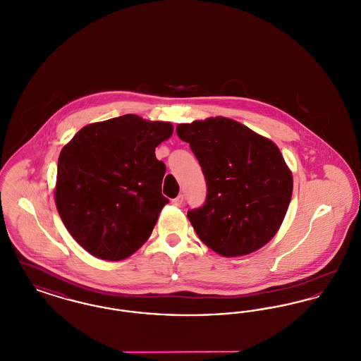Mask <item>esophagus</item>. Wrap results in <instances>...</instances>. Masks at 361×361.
Here are the masks:
<instances>
[{"label": "esophagus", "instance_id": "esophagus-1", "mask_svg": "<svg viewBox=\"0 0 361 361\" xmlns=\"http://www.w3.org/2000/svg\"><path fill=\"white\" fill-rule=\"evenodd\" d=\"M183 202H184V196L183 195H178L177 197H174L172 200L173 206H181L183 204Z\"/></svg>", "mask_w": 361, "mask_h": 361}]
</instances>
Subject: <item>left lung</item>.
Returning <instances> with one entry per match:
<instances>
[{"instance_id":"1","label":"left lung","mask_w":361,"mask_h":361,"mask_svg":"<svg viewBox=\"0 0 361 361\" xmlns=\"http://www.w3.org/2000/svg\"><path fill=\"white\" fill-rule=\"evenodd\" d=\"M176 130L206 177L204 204L188 211L202 242L221 256L237 257L272 240L292 196V174L275 143L226 118Z\"/></svg>"}]
</instances>
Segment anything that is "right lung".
Here are the masks:
<instances>
[{
	"label": "right lung",
	"instance_id": "right-lung-1",
	"mask_svg": "<svg viewBox=\"0 0 361 361\" xmlns=\"http://www.w3.org/2000/svg\"><path fill=\"white\" fill-rule=\"evenodd\" d=\"M168 121L123 115L81 128L58 159L55 203L71 237L94 257L119 261L150 237L162 207L166 166L155 147Z\"/></svg>",
	"mask_w": 361,
	"mask_h": 361
}]
</instances>
